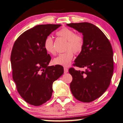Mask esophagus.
<instances>
[{"label": "esophagus", "instance_id": "1", "mask_svg": "<svg viewBox=\"0 0 123 123\" xmlns=\"http://www.w3.org/2000/svg\"><path fill=\"white\" fill-rule=\"evenodd\" d=\"M68 72V69L67 68H64V74H66V73H67V72Z\"/></svg>", "mask_w": 123, "mask_h": 123}]
</instances>
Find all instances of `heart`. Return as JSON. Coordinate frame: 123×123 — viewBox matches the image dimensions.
I'll list each match as a JSON object with an SVG mask.
<instances>
[{
  "label": "heart",
  "instance_id": "obj_1",
  "mask_svg": "<svg viewBox=\"0 0 123 123\" xmlns=\"http://www.w3.org/2000/svg\"><path fill=\"white\" fill-rule=\"evenodd\" d=\"M56 35L67 40L65 49L67 51L59 54L54 59L53 63L55 65L67 67L71 63L74 57V53L79 54L83 48L84 40L82 36L80 34H75L74 30L68 28H62L56 32ZM44 48L48 53L51 55H55L56 51L54 45V40L51 36L45 37L44 41Z\"/></svg>",
  "mask_w": 123,
  "mask_h": 123
}]
</instances>
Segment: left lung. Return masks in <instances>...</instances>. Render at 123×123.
Wrapping results in <instances>:
<instances>
[{
    "instance_id": "left-lung-1",
    "label": "left lung",
    "mask_w": 123,
    "mask_h": 123,
    "mask_svg": "<svg viewBox=\"0 0 123 123\" xmlns=\"http://www.w3.org/2000/svg\"><path fill=\"white\" fill-rule=\"evenodd\" d=\"M83 35L84 44L74 66L85 71L69 69L70 89L77 100L89 103L100 97L110 84L113 72V50L110 41L98 27L87 22L67 25Z\"/></svg>"
}]
</instances>
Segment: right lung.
Masks as SVG:
<instances>
[{
    "instance_id": "1",
    "label": "right lung",
    "mask_w": 123,
    "mask_h": 123,
    "mask_svg": "<svg viewBox=\"0 0 123 123\" xmlns=\"http://www.w3.org/2000/svg\"><path fill=\"white\" fill-rule=\"evenodd\" d=\"M60 25H36L20 35L13 45V80L19 95L31 105L39 106L49 100L53 83L64 72L60 65L48 66L51 57L43 45L45 37Z\"/></svg>"
}]
</instances>
